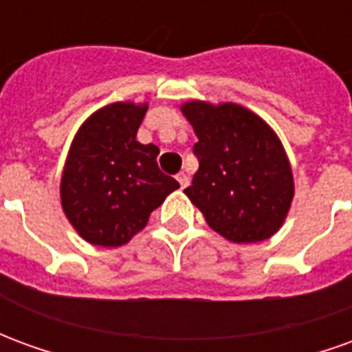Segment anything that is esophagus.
<instances>
[{
  "label": "esophagus",
  "mask_w": 352,
  "mask_h": 352,
  "mask_svg": "<svg viewBox=\"0 0 352 352\" xmlns=\"http://www.w3.org/2000/svg\"><path fill=\"white\" fill-rule=\"evenodd\" d=\"M177 181H179V184H181V188H186L188 183H190V179H188V175H186L184 171H181V173L177 175Z\"/></svg>",
  "instance_id": "obj_1"
}]
</instances>
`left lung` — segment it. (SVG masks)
<instances>
[{
	"label": "left lung",
	"mask_w": 352,
	"mask_h": 352,
	"mask_svg": "<svg viewBox=\"0 0 352 352\" xmlns=\"http://www.w3.org/2000/svg\"><path fill=\"white\" fill-rule=\"evenodd\" d=\"M181 111L198 135L194 154L199 162L184 194L228 241L272 237L294 198V177L277 133L237 103L194 100Z\"/></svg>",
	"instance_id": "left-lung-1"
}]
</instances>
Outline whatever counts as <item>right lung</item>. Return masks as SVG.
I'll list each match as a JSON object with an SVG mask.
<instances>
[{
	"mask_svg": "<svg viewBox=\"0 0 352 352\" xmlns=\"http://www.w3.org/2000/svg\"><path fill=\"white\" fill-rule=\"evenodd\" d=\"M146 109V103L131 101L105 105L88 116L73 139L60 198L67 221L88 243H128L179 188L158 168V146L138 141Z\"/></svg>",
	"mask_w": 352,
	"mask_h": 352,
	"instance_id": "obj_1",
	"label": "right lung"
}]
</instances>
